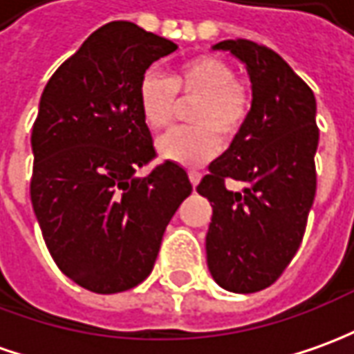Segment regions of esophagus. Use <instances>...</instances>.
<instances>
[{"label":"esophagus","mask_w":354,"mask_h":354,"mask_svg":"<svg viewBox=\"0 0 354 354\" xmlns=\"http://www.w3.org/2000/svg\"><path fill=\"white\" fill-rule=\"evenodd\" d=\"M199 174H197V172H189V182H192V186L196 187L197 184H199Z\"/></svg>","instance_id":"1"}]
</instances>
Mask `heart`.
I'll return each mask as SVG.
<instances>
[{
	"label": "heart",
	"mask_w": 354,
	"mask_h": 354,
	"mask_svg": "<svg viewBox=\"0 0 354 354\" xmlns=\"http://www.w3.org/2000/svg\"><path fill=\"white\" fill-rule=\"evenodd\" d=\"M182 102H194L187 120L194 126L170 129L158 137V155L184 167H199L217 155L223 137L232 141L246 124L252 96L234 67L218 56L187 59L172 73H147L139 83V108L155 129L168 126Z\"/></svg>",
	"instance_id": "b5f03b06"
}]
</instances>
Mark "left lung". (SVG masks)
Listing matches in <instances>:
<instances>
[{
  "instance_id": "1",
  "label": "left lung",
  "mask_w": 354,
  "mask_h": 354,
  "mask_svg": "<svg viewBox=\"0 0 354 354\" xmlns=\"http://www.w3.org/2000/svg\"><path fill=\"white\" fill-rule=\"evenodd\" d=\"M246 66L252 108L240 136L209 165L197 186L213 217L205 236L207 268L218 287L258 292L295 258L316 196V98L277 52L252 40H223ZM227 177L245 184L224 186Z\"/></svg>"
}]
</instances>
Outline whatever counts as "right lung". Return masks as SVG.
Masks as SVG:
<instances>
[{"instance_id":"right-lung-1","label":"right lung","mask_w":354,"mask_h":354,"mask_svg":"<svg viewBox=\"0 0 354 354\" xmlns=\"http://www.w3.org/2000/svg\"><path fill=\"white\" fill-rule=\"evenodd\" d=\"M178 46L114 21L86 38L48 81L32 126L30 201L50 256L79 287L122 292L153 271L162 234L192 194L186 170L155 157L139 83Z\"/></svg>"}]
</instances>
